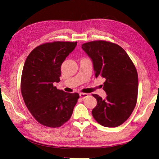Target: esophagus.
<instances>
[{
	"label": "esophagus",
	"instance_id": "1",
	"mask_svg": "<svg viewBox=\"0 0 159 159\" xmlns=\"http://www.w3.org/2000/svg\"><path fill=\"white\" fill-rule=\"evenodd\" d=\"M88 96V93H80V97L81 99H85Z\"/></svg>",
	"mask_w": 159,
	"mask_h": 159
}]
</instances>
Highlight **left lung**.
<instances>
[{"mask_svg":"<svg viewBox=\"0 0 159 159\" xmlns=\"http://www.w3.org/2000/svg\"><path fill=\"white\" fill-rule=\"evenodd\" d=\"M82 49L91 57L95 76L105 78V99L97 94L92 115L99 124L116 127L126 121L136 106L138 74L133 62L122 48L115 43L95 40L84 43Z\"/></svg>","mask_w":159,"mask_h":159,"instance_id":"1","label":"left lung"}]
</instances>
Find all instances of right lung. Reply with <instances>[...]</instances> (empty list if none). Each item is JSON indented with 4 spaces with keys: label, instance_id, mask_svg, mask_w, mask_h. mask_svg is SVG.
Here are the masks:
<instances>
[{
    "label": "right lung",
    "instance_id": "right-lung-1",
    "mask_svg": "<svg viewBox=\"0 0 159 159\" xmlns=\"http://www.w3.org/2000/svg\"><path fill=\"white\" fill-rule=\"evenodd\" d=\"M77 42L54 41L36 47L23 67L20 89L24 102L41 125L60 127L70 119L78 102V93H66L53 85L59 82L61 66Z\"/></svg>",
    "mask_w": 159,
    "mask_h": 159
}]
</instances>
